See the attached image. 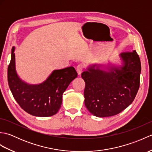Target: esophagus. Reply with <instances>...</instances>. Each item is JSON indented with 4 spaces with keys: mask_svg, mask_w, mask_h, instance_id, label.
Listing matches in <instances>:
<instances>
[{
    "mask_svg": "<svg viewBox=\"0 0 152 152\" xmlns=\"http://www.w3.org/2000/svg\"><path fill=\"white\" fill-rule=\"evenodd\" d=\"M83 70V66L82 64H80L78 66H77L76 72H77V73H78V75H80V74H82Z\"/></svg>",
    "mask_w": 152,
    "mask_h": 152,
    "instance_id": "obj_1",
    "label": "esophagus"
}]
</instances>
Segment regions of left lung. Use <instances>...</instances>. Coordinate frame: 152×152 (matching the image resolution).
I'll list each match as a JSON object with an SVG mask.
<instances>
[{"label": "left lung", "instance_id": "obj_1", "mask_svg": "<svg viewBox=\"0 0 152 152\" xmlns=\"http://www.w3.org/2000/svg\"><path fill=\"white\" fill-rule=\"evenodd\" d=\"M119 57L121 66L95 64L82 73L85 105L96 117L120 113L133 102L139 89L141 63L136 51L121 53Z\"/></svg>", "mask_w": 152, "mask_h": 152}]
</instances>
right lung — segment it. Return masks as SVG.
<instances>
[{
    "label": "right lung",
    "instance_id": "add662e5",
    "mask_svg": "<svg viewBox=\"0 0 152 152\" xmlns=\"http://www.w3.org/2000/svg\"><path fill=\"white\" fill-rule=\"evenodd\" d=\"M15 47L12 49L8 67V82L13 96L28 114L38 117H49L59 111L63 94L78 74L72 66L53 70L40 84H28L18 76L15 70Z\"/></svg>",
    "mask_w": 152,
    "mask_h": 152
}]
</instances>
